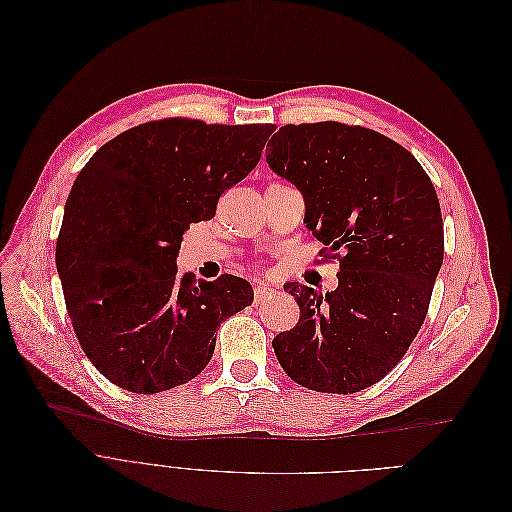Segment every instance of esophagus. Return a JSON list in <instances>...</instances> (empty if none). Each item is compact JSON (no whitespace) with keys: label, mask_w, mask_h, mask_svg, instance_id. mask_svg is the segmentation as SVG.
I'll return each mask as SVG.
<instances>
[{"label":"esophagus","mask_w":512,"mask_h":512,"mask_svg":"<svg viewBox=\"0 0 512 512\" xmlns=\"http://www.w3.org/2000/svg\"><path fill=\"white\" fill-rule=\"evenodd\" d=\"M273 296H277V289H275V287L256 285V289H254V300H256V304H262L266 298H273Z\"/></svg>","instance_id":"esophagus-1"}]
</instances>
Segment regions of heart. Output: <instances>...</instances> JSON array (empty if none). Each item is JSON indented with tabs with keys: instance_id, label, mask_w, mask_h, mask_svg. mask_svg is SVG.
Segmentation results:
<instances>
[{
	"instance_id": "heart-1",
	"label": "heart",
	"mask_w": 512,
	"mask_h": 512,
	"mask_svg": "<svg viewBox=\"0 0 512 512\" xmlns=\"http://www.w3.org/2000/svg\"><path fill=\"white\" fill-rule=\"evenodd\" d=\"M273 185H281V183H273Z\"/></svg>"
}]
</instances>
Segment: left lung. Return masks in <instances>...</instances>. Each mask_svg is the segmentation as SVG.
<instances>
[{
  "mask_svg": "<svg viewBox=\"0 0 512 512\" xmlns=\"http://www.w3.org/2000/svg\"><path fill=\"white\" fill-rule=\"evenodd\" d=\"M266 162L306 202V227L337 260V289L287 283L300 321L273 339L283 371L323 394H356L406 354L444 262V221L429 175L406 148L373 129L285 125ZM323 260V262H325Z\"/></svg>",
  "mask_w": 512,
  "mask_h": 512,
  "instance_id": "left-lung-1",
  "label": "left lung"
}]
</instances>
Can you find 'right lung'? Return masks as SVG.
Masks as SVG:
<instances>
[{"instance_id": "right-lung-1", "label": "right lung", "mask_w": 512, "mask_h": 512, "mask_svg": "<svg viewBox=\"0 0 512 512\" xmlns=\"http://www.w3.org/2000/svg\"><path fill=\"white\" fill-rule=\"evenodd\" d=\"M275 125L162 118L116 135L83 166L64 206L56 266L93 367L133 394L198 377L227 316L252 304L246 279L177 277L191 223L258 164Z\"/></svg>"}]
</instances>
